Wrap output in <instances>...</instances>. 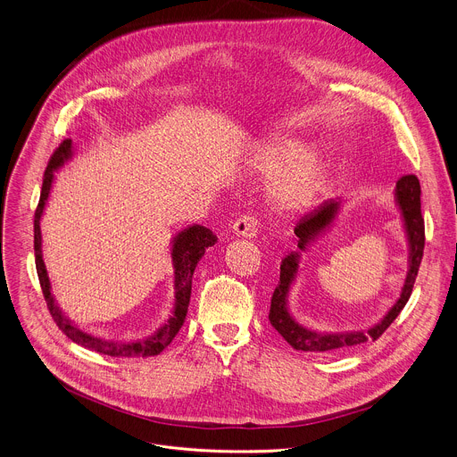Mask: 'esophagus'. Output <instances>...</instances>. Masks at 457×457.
<instances>
[{
  "label": "esophagus",
  "mask_w": 457,
  "mask_h": 457,
  "mask_svg": "<svg viewBox=\"0 0 457 457\" xmlns=\"http://www.w3.org/2000/svg\"><path fill=\"white\" fill-rule=\"evenodd\" d=\"M233 233L242 238H253L258 233V220L251 215H242L233 224Z\"/></svg>",
  "instance_id": "obj_1"
}]
</instances>
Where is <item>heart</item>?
Segmentation results:
<instances>
[{
  "instance_id": "1",
  "label": "heart",
  "mask_w": 457,
  "mask_h": 457,
  "mask_svg": "<svg viewBox=\"0 0 457 457\" xmlns=\"http://www.w3.org/2000/svg\"><path fill=\"white\" fill-rule=\"evenodd\" d=\"M253 166L264 175H275L271 197L282 210L309 208L323 184V164L314 154H303L298 141H278L260 148Z\"/></svg>"
}]
</instances>
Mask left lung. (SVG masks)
Instances as JSON below:
<instances>
[{"instance_id":"left-lung-1","label":"left lung","mask_w":457,"mask_h":457,"mask_svg":"<svg viewBox=\"0 0 457 457\" xmlns=\"http://www.w3.org/2000/svg\"><path fill=\"white\" fill-rule=\"evenodd\" d=\"M395 201L402 213V222H403L407 245H409L407 277L395 305L390 307L383 314V318H379L369 329L342 331V333L316 331L300 323L289 311V293L298 278L302 256L309 249V245L316 242V238L321 233H325L335 224V220L342 212L344 199L325 201L314 212L300 219V222L295 228V235L298 237V251H291L282 260L280 282L273 293L271 309H270L271 325L284 337V340L291 347H295L296 351H307V353H337L347 347L365 344L367 340H378L386 331L388 325L393 323L396 316L402 312V309L411 298V293L420 271L421 258H423V247H425V222L421 217V187L416 175H405L396 182Z\"/></svg>"}]
</instances>
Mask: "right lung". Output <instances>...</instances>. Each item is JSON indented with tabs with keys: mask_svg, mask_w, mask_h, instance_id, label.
Segmentation results:
<instances>
[{
	"mask_svg": "<svg viewBox=\"0 0 457 457\" xmlns=\"http://www.w3.org/2000/svg\"><path fill=\"white\" fill-rule=\"evenodd\" d=\"M74 157V143L72 139H64L59 148L54 152L50 157V162L45 170L43 177V186H41V195H39V204L34 215V254H36V270L39 277V284L46 300V305L50 309V314L54 321L57 323V328L67 335L72 342L78 345H83L90 351H96L99 354H108V356H128V358H136V356H155L162 353L164 347L171 344L179 329L182 328L187 305H189V296H191V280H193V271L201 262V258L204 256L206 249L215 245L217 237L204 226L193 224L186 226L180 229L173 240H171V264H173V291H175V300H173V309L164 320V323L157 331H154L148 337H141L136 340H106L94 337L81 329L76 321H72L67 314L62 312V309L57 305L54 295H52V286L50 278L46 273V266L43 260V237H41V217L45 213L52 184L55 179V171L62 168L71 159Z\"/></svg>",
	"mask_w": 457,
	"mask_h": 457,
	"instance_id": "obj_1",
	"label": "right lung"
}]
</instances>
